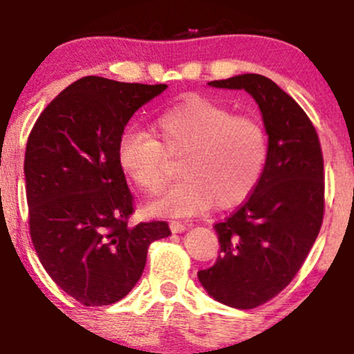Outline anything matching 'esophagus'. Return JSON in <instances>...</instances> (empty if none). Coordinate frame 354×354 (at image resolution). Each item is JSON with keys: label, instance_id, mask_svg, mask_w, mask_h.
Listing matches in <instances>:
<instances>
[{"label": "esophagus", "instance_id": "34e87169", "mask_svg": "<svg viewBox=\"0 0 354 354\" xmlns=\"http://www.w3.org/2000/svg\"><path fill=\"white\" fill-rule=\"evenodd\" d=\"M187 226L188 224L181 223V221H171L169 223V227L173 233H183V231H187Z\"/></svg>", "mask_w": 354, "mask_h": 354}]
</instances>
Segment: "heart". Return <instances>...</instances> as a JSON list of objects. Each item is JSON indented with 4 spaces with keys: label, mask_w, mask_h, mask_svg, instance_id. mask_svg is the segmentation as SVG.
Instances as JSON below:
<instances>
[{
    "label": "heart",
    "mask_w": 354,
    "mask_h": 354,
    "mask_svg": "<svg viewBox=\"0 0 354 354\" xmlns=\"http://www.w3.org/2000/svg\"><path fill=\"white\" fill-rule=\"evenodd\" d=\"M154 137L130 130L120 138L118 160L145 195H157L180 160L183 180L149 205L152 216H194L217 203L240 205L262 180L269 157L266 127L250 114L192 95L156 118Z\"/></svg>",
    "instance_id": "1"
}]
</instances>
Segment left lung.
Wrapping results in <instances>:
<instances>
[{"label": "left lung", "mask_w": 354, "mask_h": 354, "mask_svg": "<svg viewBox=\"0 0 354 354\" xmlns=\"http://www.w3.org/2000/svg\"><path fill=\"white\" fill-rule=\"evenodd\" d=\"M209 85L245 88L262 111L269 157L253 194L214 224L221 255L198 270L210 296L227 306L257 308L295 279L322 227L324 156L315 127L298 102L270 78L238 75Z\"/></svg>", "instance_id": "left-lung-1"}]
</instances>
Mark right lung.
I'll list each match as a JSON object with an SVG mask.
<instances>
[{
	"mask_svg": "<svg viewBox=\"0 0 354 354\" xmlns=\"http://www.w3.org/2000/svg\"><path fill=\"white\" fill-rule=\"evenodd\" d=\"M166 88L84 77L46 106L28 135L32 243L49 277L85 306L124 298L144 272L149 246L171 234L166 221L128 223L135 198L118 160L130 118Z\"/></svg>",
	"mask_w": 354,
	"mask_h": 354,
	"instance_id": "right-lung-1",
	"label": "right lung"
}]
</instances>
